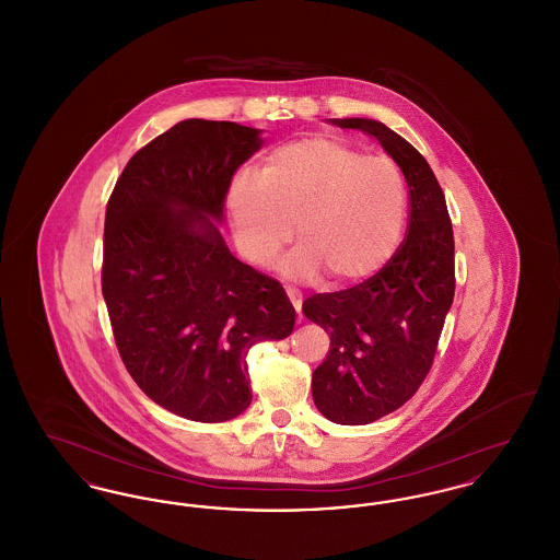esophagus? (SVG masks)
<instances>
[{
	"label": "esophagus",
	"mask_w": 560,
	"mask_h": 560,
	"mask_svg": "<svg viewBox=\"0 0 560 560\" xmlns=\"http://www.w3.org/2000/svg\"><path fill=\"white\" fill-rule=\"evenodd\" d=\"M285 293H288V298H290L295 313L300 315V308H302V293L298 292V290H293V288H285Z\"/></svg>",
	"instance_id": "34e87169"
}]
</instances>
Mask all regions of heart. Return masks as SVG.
I'll list each match as a JSON object with an SVG mask.
<instances>
[{
	"label": "heart",
	"instance_id": "obj_1",
	"mask_svg": "<svg viewBox=\"0 0 560 560\" xmlns=\"http://www.w3.org/2000/svg\"><path fill=\"white\" fill-rule=\"evenodd\" d=\"M226 212L243 256L268 260L292 240L300 245L283 260L292 279L347 288L370 279L399 247L407 187L399 165L368 158L338 138L308 136L268 153L260 176H231Z\"/></svg>",
	"mask_w": 560,
	"mask_h": 560
}]
</instances>
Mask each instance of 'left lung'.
Segmentation results:
<instances>
[{
  "label": "left lung",
  "instance_id": "1",
  "mask_svg": "<svg viewBox=\"0 0 560 560\" xmlns=\"http://www.w3.org/2000/svg\"><path fill=\"white\" fill-rule=\"evenodd\" d=\"M372 133L399 163L409 187L407 235L373 277L304 300V317L329 336L313 372L320 413L345 427L370 424L411 399L427 377L455 293L452 218L422 153L373 119H334Z\"/></svg>",
  "mask_w": 560,
  "mask_h": 560
}]
</instances>
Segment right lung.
I'll use <instances>...</instances> for the list:
<instances>
[{
  "mask_svg": "<svg viewBox=\"0 0 560 560\" xmlns=\"http://www.w3.org/2000/svg\"><path fill=\"white\" fill-rule=\"evenodd\" d=\"M258 133L180 121L128 161L108 197L103 295L119 357L149 399L195 422L243 413L249 348L293 331L281 283L240 262L212 222Z\"/></svg>",
  "mask_w": 560,
  "mask_h": 560,
  "instance_id": "add662e5",
  "label": "right lung"
}]
</instances>
